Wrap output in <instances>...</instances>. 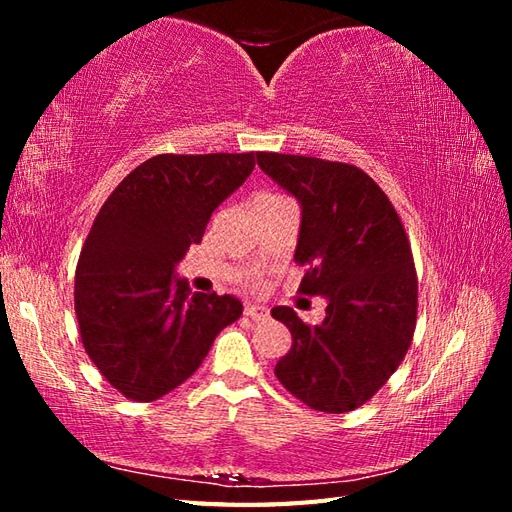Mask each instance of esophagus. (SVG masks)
Masks as SVG:
<instances>
[{"instance_id":"1","label":"esophagus","mask_w":512,"mask_h":512,"mask_svg":"<svg viewBox=\"0 0 512 512\" xmlns=\"http://www.w3.org/2000/svg\"><path fill=\"white\" fill-rule=\"evenodd\" d=\"M244 314L253 321H266L268 319V308L257 306V303H248V306L244 308Z\"/></svg>"}]
</instances>
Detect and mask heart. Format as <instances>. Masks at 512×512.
Returning a JSON list of instances; mask_svg holds the SVG:
<instances>
[{"label":"heart","instance_id":"1","mask_svg":"<svg viewBox=\"0 0 512 512\" xmlns=\"http://www.w3.org/2000/svg\"><path fill=\"white\" fill-rule=\"evenodd\" d=\"M264 198H273V195H277V193H262ZM262 195H257V198H262Z\"/></svg>","mask_w":512,"mask_h":512}]
</instances>
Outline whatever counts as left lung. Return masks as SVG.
Returning a JSON list of instances; mask_svg holds the SVG:
<instances>
[{"label": "left lung", "mask_w": 512, "mask_h": 512, "mask_svg": "<svg viewBox=\"0 0 512 512\" xmlns=\"http://www.w3.org/2000/svg\"><path fill=\"white\" fill-rule=\"evenodd\" d=\"M257 165L301 204L299 292L325 297V319L292 308L273 317L292 334L275 376L314 411L365 405L405 358L418 317V275L400 215L363 169L312 156L257 151Z\"/></svg>", "instance_id": "left-lung-1"}]
</instances>
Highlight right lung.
Wrapping results in <instances>:
<instances>
[{"mask_svg":"<svg viewBox=\"0 0 512 512\" xmlns=\"http://www.w3.org/2000/svg\"><path fill=\"white\" fill-rule=\"evenodd\" d=\"M253 169V151L160 154L127 173L94 217L76 264L74 312L85 354L125 398L169 394L242 317L235 297L191 292L173 266Z\"/></svg>","mask_w":512,"mask_h":512,"instance_id":"obj_1","label":"right lung"}]
</instances>
